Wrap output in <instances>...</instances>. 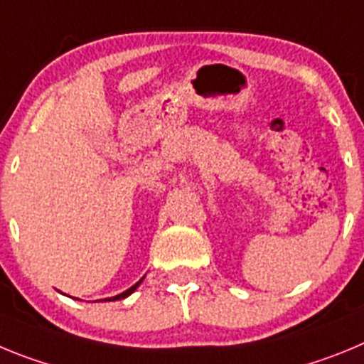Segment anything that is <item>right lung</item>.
<instances>
[{
  "label": "right lung",
  "mask_w": 364,
  "mask_h": 364,
  "mask_svg": "<svg viewBox=\"0 0 364 364\" xmlns=\"http://www.w3.org/2000/svg\"><path fill=\"white\" fill-rule=\"evenodd\" d=\"M140 282H142V281H138V282H136V284H134V286H131L129 290H125V291H124V294L117 295V297L105 299V301H120V299H125V297H127V295H131V294H133V291H134V290H136V288H138V284H140Z\"/></svg>",
  "instance_id": "obj_1"
}]
</instances>
